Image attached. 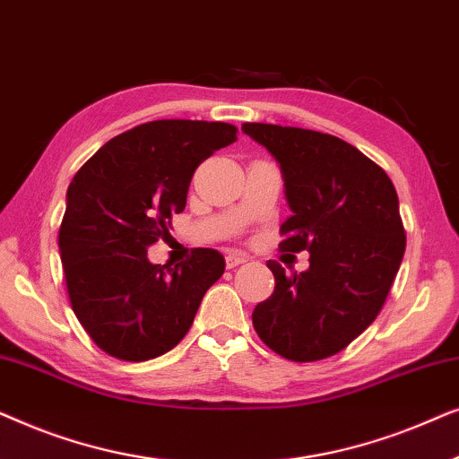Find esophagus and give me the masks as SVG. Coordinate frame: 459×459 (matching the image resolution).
I'll list each match as a JSON object with an SVG mask.
<instances>
[{"label":"esophagus","mask_w":459,"mask_h":459,"mask_svg":"<svg viewBox=\"0 0 459 459\" xmlns=\"http://www.w3.org/2000/svg\"><path fill=\"white\" fill-rule=\"evenodd\" d=\"M242 263H247V255L244 253H234V250H231V253L225 255V265H228V269H234L238 265H242Z\"/></svg>","instance_id":"34e87169"}]
</instances>
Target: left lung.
I'll return each instance as SVG.
<instances>
[{"label": "left lung", "mask_w": 459, "mask_h": 459, "mask_svg": "<svg viewBox=\"0 0 459 459\" xmlns=\"http://www.w3.org/2000/svg\"><path fill=\"white\" fill-rule=\"evenodd\" d=\"M284 173L292 215L280 250L309 253V269L269 261L273 294L253 311L256 334L290 361L347 349L378 317L405 253L399 198L385 169L341 137L300 127L244 123Z\"/></svg>", "instance_id": "left-lung-1"}]
</instances>
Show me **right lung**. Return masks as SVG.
I'll use <instances>...</instances> for the list:
<instances>
[{
	"label": "right lung",
	"instance_id": "obj_1",
	"mask_svg": "<svg viewBox=\"0 0 459 459\" xmlns=\"http://www.w3.org/2000/svg\"><path fill=\"white\" fill-rule=\"evenodd\" d=\"M230 123L165 118L106 142L74 175L58 231L74 316L104 353L148 361L187 334L223 255L194 248L179 265H152L148 248L186 209L192 175L236 142Z\"/></svg>",
	"mask_w": 459,
	"mask_h": 459
}]
</instances>
